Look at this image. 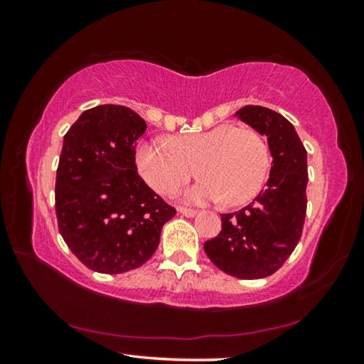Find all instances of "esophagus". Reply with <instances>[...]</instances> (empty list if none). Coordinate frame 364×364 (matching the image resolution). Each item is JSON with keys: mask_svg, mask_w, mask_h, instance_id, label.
<instances>
[{"mask_svg": "<svg viewBox=\"0 0 364 364\" xmlns=\"http://www.w3.org/2000/svg\"><path fill=\"white\" fill-rule=\"evenodd\" d=\"M178 212L184 215V217H194L197 213V210H194V208H188V207H178Z\"/></svg>", "mask_w": 364, "mask_h": 364, "instance_id": "34e87169", "label": "esophagus"}]
</instances>
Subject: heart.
Segmentation results:
<instances>
[{
	"label": "heart",
	"instance_id": "heart-1",
	"mask_svg": "<svg viewBox=\"0 0 364 364\" xmlns=\"http://www.w3.org/2000/svg\"><path fill=\"white\" fill-rule=\"evenodd\" d=\"M144 181L159 194H171L194 176L202 180L189 189V202L221 200L241 205L260 193L269 168L264 138L250 127L221 123L205 132L171 138L168 143L146 139L134 152Z\"/></svg>",
	"mask_w": 364,
	"mask_h": 364
}]
</instances>
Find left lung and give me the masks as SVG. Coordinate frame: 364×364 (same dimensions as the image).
I'll return each mask as SVG.
<instances>
[{
  "mask_svg": "<svg viewBox=\"0 0 364 364\" xmlns=\"http://www.w3.org/2000/svg\"><path fill=\"white\" fill-rule=\"evenodd\" d=\"M236 115L268 138L271 162L267 188L247 207L221 215V231L205 241L207 257L226 274L260 279L276 273L301 237L306 215V151L291 122L262 106Z\"/></svg>",
  "mask_w": 364,
  "mask_h": 364,
  "instance_id": "obj_1",
  "label": "left lung"
}]
</instances>
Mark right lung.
Instances as JSON below:
<instances>
[{
	"instance_id": "add662e5",
	"label": "right lung",
	"mask_w": 364,
	"mask_h": 364,
	"mask_svg": "<svg viewBox=\"0 0 364 364\" xmlns=\"http://www.w3.org/2000/svg\"><path fill=\"white\" fill-rule=\"evenodd\" d=\"M144 132L134 110L104 104L85 110L64 136L56 175L59 232L97 273L119 274L146 263L176 213L138 175L134 147Z\"/></svg>"
}]
</instances>
